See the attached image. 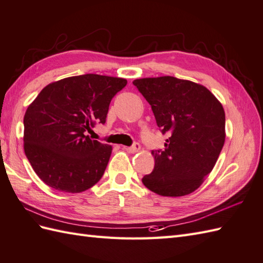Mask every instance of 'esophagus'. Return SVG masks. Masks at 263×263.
<instances>
[{
	"instance_id": "esophagus-1",
	"label": "esophagus",
	"mask_w": 263,
	"mask_h": 263,
	"mask_svg": "<svg viewBox=\"0 0 263 263\" xmlns=\"http://www.w3.org/2000/svg\"><path fill=\"white\" fill-rule=\"evenodd\" d=\"M125 149H126L128 153H132V154L137 153V152L140 151V145H139L138 143H135V144H134L133 146H130V147H125Z\"/></svg>"
}]
</instances>
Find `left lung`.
<instances>
[{
    "instance_id": "8db88e82",
    "label": "left lung",
    "mask_w": 263,
    "mask_h": 263,
    "mask_svg": "<svg viewBox=\"0 0 263 263\" xmlns=\"http://www.w3.org/2000/svg\"><path fill=\"white\" fill-rule=\"evenodd\" d=\"M152 106L157 126L168 133L164 151H152L154 171L143 184L162 196H184L201 186L226 140V112L208 88L164 76L133 81Z\"/></svg>"
}]
</instances>
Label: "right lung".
<instances>
[{
    "label": "right lung",
    "mask_w": 263,
    "mask_h": 263,
    "mask_svg": "<svg viewBox=\"0 0 263 263\" xmlns=\"http://www.w3.org/2000/svg\"><path fill=\"white\" fill-rule=\"evenodd\" d=\"M127 85L116 77L87 73L49 83L24 115V153L41 180L57 191L80 193L102 177L112 147L90 139L105 124L114 96Z\"/></svg>",
    "instance_id": "add662e5"
}]
</instances>
